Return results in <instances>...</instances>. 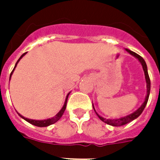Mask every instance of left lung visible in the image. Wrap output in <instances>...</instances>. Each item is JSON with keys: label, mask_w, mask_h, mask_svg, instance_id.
Here are the masks:
<instances>
[{"label": "left lung", "mask_w": 160, "mask_h": 160, "mask_svg": "<svg viewBox=\"0 0 160 160\" xmlns=\"http://www.w3.org/2000/svg\"><path fill=\"white\" fill-rule=\"evenodd\" d=\"M125 51L129 53L131 55H133L134 57H135L137 60H139L140 64H141L142 67H143V70H144V77H145V80H146V88H147V93H146V96H145V99H144V101L143 102L140 107H139V109H137L136 110L131 114H128L126 116L124 117H121V118H119V119H105L104 117L100 116V114H98L96 110H95V107H94V104H92L93 105V109L95 110V114H97V116L100 118V120H102L103 122H105V124H109V125H112V126H121V125H124V124H126L129 122L133 121L134 119H137L138 117L142 114V112L144 109L145 106L147 105V102H148V100H149V92H150V80H149V74H148V69H147V65L144 60L143 58L139 55L138 54H136L134 51H130L129 49H125Z\"/></svg>", "instance_id": "1"}]
</instances>
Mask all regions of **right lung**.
Wrapping results in <instances>:
<instances>
[{
	"label": "right lung",
	"mask_w": 160,
	"mask_h": 160,
	"mask_svg": "<svg viewBox=\"0 0 160 160\" xmlns=\"http://www.w3.org/2000/svg\"><path fill=\"white\" fill-rule=\"evenodd\" d=\"M26 53H24L23 55H21V57L19 58V60H17V62L16 63V65H15V67H14L13 70H12V72L11 73V75H10V80H11V75H12V74H13L14 70H15V69H16V65H17L18 62L20 61V60H21V58L23 57L24 55H26ZM70 93H69V94L66 95V98H65V103H64V105H63V107L61 108V109H60V111L58 112L57 114H55V116L52 117V118H49V119H42V120H36V119H28V118H26V117L22 116V115H21V114H19V113H18V114L21 117V118H22V119H25L26 121L29 122L30 124H33V125H35V126H38V127H47V126H49V125H51V124H55V122H57L58 120H59V119L61 118V116H62L63 114H64V112H65V108H66V104H67L68 96H69V95H70Z\"/></svg>",
	"instance_id": "add662e5"
}]
</instances>
